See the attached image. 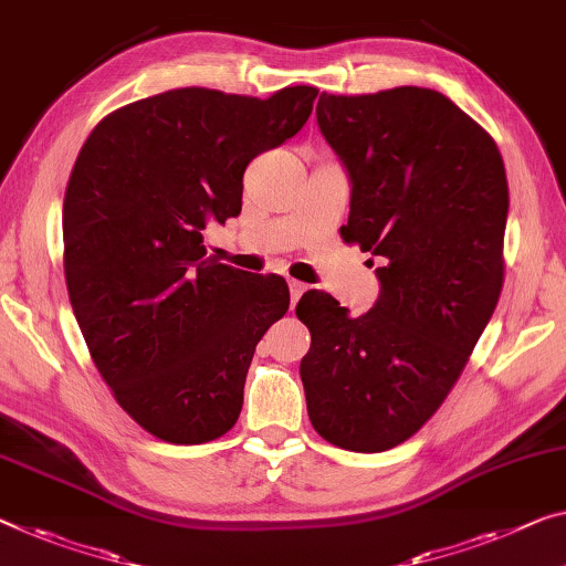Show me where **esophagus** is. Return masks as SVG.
<instances>
[{"mask_svg": "<svg viewBox=\"0 0 566 566\" xmlns=\"http://www.w3.org/2000/svg\"><path fill=\"white\" fill-rule=\"evenodd\" d=\"M289 289H291V301H293V306H295V301H298L301 295L308 291V285H306V283H301V281H295V277H291V281H289Z\"/></svg>", "mask_w": 566, "mask_h": 566, "instance_id": "1", "label": "esophagus"}]
</instances>
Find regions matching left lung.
<instances>
[{"label":"left lung","mask_w":566,"mask_h":566,"mask_svg":"<svg viewBox=\"0 0 566 566\" xmlns=\"http://www.w3.org/2000/svg\"><path fill=\"white\" fill-rule=\"evenodd\" d=\"M316 118L352 177L342 238L381 258V293L356 318L324 291L301 295V381L321 438L381 453L438 412L493 316L506 169L491 134L430 88L321 93Z\"/></svg>","instance_id":"8db88e82"}]
</instances>
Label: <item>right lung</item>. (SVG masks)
I'll return each instance as SVG.
<instances>
[{
  "label": "right lung",
  "mask_w": 566,
  "mask_h": 566,
  "mask_svg": "<svg viewBox=\"0 0 566 566\" xmlns=\"http://www.w3.org/2000/svg\"><path fill=\"white\" fill-rule=\"evenodd\" d=\"M318 88L271 98L177 88L108 113L63 202V268L91 359L146 432L199 446L232 430L263 334L291 306L281 275L207 258L240 214L242 174L306 124Z\"/></svg>",
  "instance_id": "right-lung-1"
}]
</instances>
